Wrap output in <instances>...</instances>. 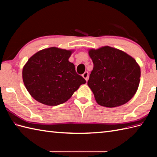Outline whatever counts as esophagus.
<instances>
[{"label": "esophagus", "mask_w": 157, "mask_h": 157, "mask_svg": "<svg viewBox=\"0 0 157 157\" xmlns=\"http://www.w3.org/2000/svg\"><path fill=\"white\" fill-rule=\"evenodd\" d=\"M82 76H83V78H84L86 79V82H87L88 79V76H89L88 72V71H86L85 73H84V74L82 75Z\"/></svg>", "instance_id": "obj_1"}]
</instances>
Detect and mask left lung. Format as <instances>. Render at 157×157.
Masks as SVG:
<instances>
[{
  "label": "left lung",
  "mask_w": 157,
  "mask_h": 157,
  "mask_svg": "<svg viewBox=\"0 0 157 157\" xmlns=\"http://www.w3.org/2000/svg\"><path fill=\"white\" fill-rule=\"evenodd\" d=\"M94 63L88 85L96 102L106 107L125 104L136 94L140 81V67L125 52L106 46L90 49Z\"/></svg>",
  "instance_id": "left-lung-1"
}]
</instances>
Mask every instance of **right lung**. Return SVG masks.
Wrapping results in <instances>:
<instances>
[{
  "label": "right lung",
  "mask_w": 157,
  "mask_h": 157,
  "mask_svg": "<svg viewBox=\"0 0 157 157\" xmlns=\"http://www.w3.org/2000/svg\"><path fill=\"white\" fill-rule=\"evenodd\" d=\"M72 51L56 47L43 49L28 59L23 68L26 89L36 101L48 106L67 101L86 80L69 61Z\"/></svg>",
  "instance_id": "right-lung-1"
}]
</instances>
